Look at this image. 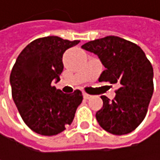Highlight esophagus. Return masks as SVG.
I'll list each match as a JSON object with an SVG mask.
<instances>
[{
	"instance_id": "34e87169",
	"label": "esophagus",
	"mask_w": 160,
	"mask_h": 160,
	"mask_svg": "<svg viewBox=\"0 0 160 160\" xmlns=\"http://www.w3.org/2000/svg\"><path fill=\"white\" fill-rule=\"evenodd\" d=\"M83 97H84V99H90L92 97V95H90L86 92H83Z\"/></svg>"
}]
</instances>
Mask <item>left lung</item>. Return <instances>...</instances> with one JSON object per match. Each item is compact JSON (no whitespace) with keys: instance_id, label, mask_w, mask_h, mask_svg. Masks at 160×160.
I'll return each mask as SVG.
<instances>
[{"instance_id":"obj_1","label":"left lung","mask_w":160,"mask_h":160,"mask_svg":"<svg viewBox=\"0 0 160 160\" xmlns=\"http://www.w3.org/2000/svg\"><path fill=\"white\" fill-rule=\"evenodd\" d=\"M81 48L98 56L106 69L99 81L117 83L114 100L101 96L103 108L96 112L99 125L115 135L134 131L144 120L153 95V68L144 51L116 36L91 41Z\"/></svg>"}]
</instances>
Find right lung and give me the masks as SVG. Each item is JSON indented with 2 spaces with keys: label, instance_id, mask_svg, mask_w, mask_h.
Instances as JSON below:
<instances>
[{
  "label": "right lung",
  "instance_id": "obj_1",
  "mask_svg": "<svg viewBox=\"0 0 160 160\" xmlns=\"http://www.w3.org/2000/svg\"><path fill=\"white\" fill-rule=\"evenodd\" d=\"M79 42L56 36L37 39L20 52L11 71L12 96L18 112L28 128L41 135L65 131L82 102L79 90L68 94L52 85L60 80L64 52Z\"/></svg>",
  "mask_w": 160,
  "mask_h": 160
}]
</instances>
